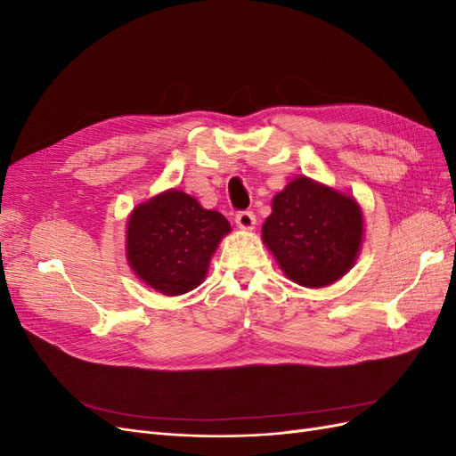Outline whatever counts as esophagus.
I'll list each match as a JSON object with an SVG mask.
<instances>
[{
	"mask_svg": "<svg viewBox=\"0 0 456 456\" xmlns=\"http://www.w3.org/2000/svg\"><path fill=\"white\" fill-rule=\"evenodd\" d=\"M236 224H238L240 230L249 232V230L255 228L256 218H255V215L251 211H241V213L236 215Z\"/></svg>",
	"mask_w": 456,
	"mask_h": 456,
	"instance_id": "obj_1",
	"label": "esophagus"
}]
</instances>
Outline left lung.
I'll return each mask as SVG.
<instances>
[{"mask_svg":"<svg viewBox=\"0 0 456 456\" xmlns=\"http://www.w3.org/2000/svg\"><path fill=\"white\" fill-rule=\"evenodd\" d=\"M363 211L354 196L295 176L272 200L262 241L289 280L310 289L338 281L363 243Z\"/></svg>","mask_w":456,"mask_h":456,"instance_id":"obj_1","label":"left lung"}]
</instances>
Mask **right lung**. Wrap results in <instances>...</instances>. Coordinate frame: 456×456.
I'll return each mask as SVG.
<instances>
[{
    "instance_id": "add662e5",
    "label": "right lung",
    "mask_w": 456,
    "mask_h": 456,
    "mask_svg": "<svg viewBox=\"0 0 456 456\" xmlns=\"http://www.w3.org/2000/svg\"><path fill=\"white\" fill-rule=\"evenodd\" d=\"M232 226L224 215L169 188L134 207L126 226V256L144 285L165 297L194 291Z\"/></svg>"
}]
</instances>
